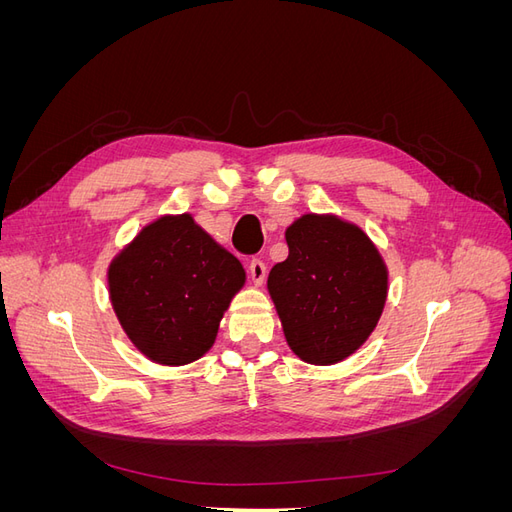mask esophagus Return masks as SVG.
<instances>
[{"label": "esophagus", "instance_id": "1", "mask_svg": "<svg viewBox=\"0 0 512 512\" xmlns=\"http://www.w3.org/2000/svg\"><path fill=\"white\" fill-rule=\"evenodd\" d=\"M250 275H252V282L256 286H262V282H265V277H267L265 262H262V260H252L250 262Z\"/></svg>", "mask_w": 512, "mask_h": 512}]
</instances>
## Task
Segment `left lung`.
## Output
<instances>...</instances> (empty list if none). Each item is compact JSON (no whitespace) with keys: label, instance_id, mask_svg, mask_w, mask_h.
I'll return each mask as SVG.
<instances>
[{"label":"left lung","instance_id":"left-lung-1","mask_svg":"<svg viewBox=\"0 0 512 512\" xmlns=\"http://www.w3.org/2000/svg\"><path fill=\"white\" fill-rule=\"evenodd\" d=\"M288 258L267 288L290 350L335 365L359 350L384 312L389 269L367 232L335 213H303L286 228Z\"/></svg>","mask_w":512,"mask_h":512}]
</instances>
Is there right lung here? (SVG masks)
<instances>
[{
    "instance_id": "right-lung-1",
    "label": "right lung",
    "mask_w": 512,
    "mask_h": 512,
    "mask_svg": "<svg viewBox=\"0 0 512 512\" xmlns=\"http://www.w3.org/2000/svg\"><path fill=\"white\" fill-rule=\"evenodd\" d=\"M106 280L113 312L134 348L151 363L181 367L211 350L247 275L192 213H166L121 247L108 262Z\"/></svg>"
}]
</instances>
